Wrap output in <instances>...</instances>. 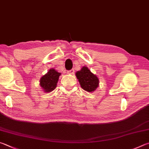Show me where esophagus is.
<instances>
[{
    "label": "esophagus",
    "instance_id": "esophagus-1",
    "mask_svg": "<svg viewBox=\"0 0 149 149\" xmlns=\"http://www.w3.org/2000/svg\"><path fill=\"white\" fill-rule=\"evenodd\" d=\"M67 73L68 74H74V69H72L71 70H70V71H68Z\"/></svg>",
    "mask_w": 149,
    "mask_h": 149
}]
</instances>
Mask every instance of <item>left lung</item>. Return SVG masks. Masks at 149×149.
<instances>
[{
	"instance_id": "obj_1",
	"label": "left lung",
	"mask_w": 149,
	"mask_h": 149,
	"mask_svg": "<svg viewBox=\"0 0 149 149\" xmlns=\"http://www.w3.org/2000/svg\"><path fill=\"white\" fill-rule=\"evenodd\" d=\"M75 75L81 88L85 91L93 93L98 87V77L97 75L93 74L88 67H82L79 71L75 73Z\"/></svg>"
}]
</instances>
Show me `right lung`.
I'll list each match as a JSON object with an SVG mask.
<instances>
[{
  "mask_svg": "<svg viewBox=\"0 0 149 149\" xmlns=\"http://www.w3.org/2000/svg\"><path fill=\"white\" fill-rule=\"evenodd\" d=\"M61 73L54 68H51L47 74L43 75L40 79V85L45 93H50L55 89Z\"/></svg>",
  "mask_w": 149,
  "mask_h": 149,
  "instance_id": "obj_1",
  "label": "right lung"
}]
</instances>
